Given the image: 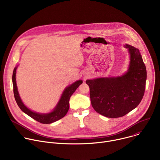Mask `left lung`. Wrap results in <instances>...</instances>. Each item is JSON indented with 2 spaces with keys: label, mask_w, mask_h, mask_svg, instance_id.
Here are the masks:
<instances>
[{
  "label": "left lung",
  "mask_w": 160,
  "mask_h": 160,
  "mask_svg": "<svg viewBox=\"0 0 160 160\" xmlns=\"http://www.w3.org/2000/svg\"><path fill=\"white\" fill-rule=\"evenodd\" d=\"M130 61L127 71L117 77L86 80L95 111L108 118L123 117L141 102L147 79L146 68L138 49L125 44Z\"/></svg>",
  "instance_id": "8db88e82"
}]
</instances>
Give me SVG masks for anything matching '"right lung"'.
Returning <instances> with one entry per match:
<instances>
[{
  "instance_id": "right-lung-1",
  "label": "right lung",
  "mask_w": 160,
  "mask_h": 160,
  "mask_svg": "<svg viewBox=\"0 0 160 160\" xmlns=\"http://www.w3.org/2000/svg\"><path fill=\"white\" fill-rule=\"evenodd\" d=\"M18 66H16L13 70L12 73V84H13V91H14V96L15 100L18 105L19 108L21 110L24 112L27 115L37 120V122L43 123V124H49L53 122H55L62 118H63L68 111L70 108V99L72 94L75 92V91L77 88L83 83L82 80H78L72 84L67 86L63 90V92L61 96V98L58 102L56 106L54 109L49 112L42 113L38 112L36 111H33L29 109L24 103L22 101L18 90V87L16 85V70Z\"/></svg>"
}]
</instances>
